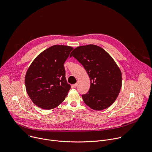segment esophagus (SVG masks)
<instances>
[{
  "mask_svg": "<svg viewBox=\"0 0 152 152\" xmlns=\"http://www.w3.org/2000/svg\"><path fill=\"white\" fill-rule=\"evenodd\" d=\"M77 83H75V84L73 85V88H76L77 87Z\"/></svg>",
  "mask_w": 152,
  "mask_h": 152,
  "instance_id": "esophagus-1",
  "label": "esophagus"
}]
</instances>
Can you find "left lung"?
<instances>
[{
	"instance_id": "obj_1",
	"label": "left lung",
	"mask_w": 152,
	"mask_h": 152,
	"mask_svg": "<svg viewBox=\"0 0 152 152\" xmlns=\"http://www.w3.org/2000/svg\"><path fill=\"white\" fill-rule=\"evenodd\" d=\"M70 56L82 64L90 79L88 92L82 96L85 103L96 111L113 104L120 92L122 76L110 54L98 46L89 45L76 48Z\"/></svg>"
}]
</instances>
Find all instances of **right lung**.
Segmentation results:
<instances>
[{"label":"right lung","instance_id":"obj_1","mask_svg":"<svg viewBox=\"0 0 152 152\" xmlns=\"http://www.w3.org/2000/svg\"><path fill=\"white\" fill-rule=\"evenodd\" d=\"M73 48L54 45L39 53L25 76L26 92L41 109L52 110L66 99L71 86L67 82L64 64Z\"/></svg>","mask_w":152,"mask_h":152}]
</instances>
